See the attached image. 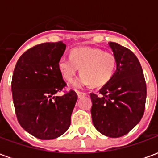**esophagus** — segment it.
Here are the masks:
<instances>
[{"mask_svg":"<svg viewBox=\"0 0 158 158\" xmlns=\"http://www.w3.org/2000/svg\"><path fill=\"white\" fill-rule=\"evenodd\" d=\"M77 95L79 98H81L83 96H87V92H83V91H77Z\"/></svg>","mask_w":158,"mask_h":158,"instance_id":"1","label":"esophagus"}]
</instances>
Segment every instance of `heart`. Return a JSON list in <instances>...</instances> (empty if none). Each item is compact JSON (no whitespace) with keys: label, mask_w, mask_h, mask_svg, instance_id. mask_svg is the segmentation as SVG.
Listing matches in <instances>:
<instances>
[{"label":"heart","mask_w":158,"mask_h":158,"mask_svg":"<svg viewBox=\"0 0 158 158\" xmlns=\"http://www.w3.org/2000/svg\"><path fill=\"white\" fill-rule=\"evenodd\" d=\"M116 67V56L113 52L94 47L73 49L70 57L62 56L58 61L59 71L68 82H72L80 69L82 74L74 82L76 88L89 84L95 86L105 85L112 79Z\"/></svg>","instance_id":"1"}]
</instances>
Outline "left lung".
Masks as SVG:
<instances>
[{"instance_id":"1","label":"left lung","mask_w":158,"mask_h":158,"mask_svg":"<svg viewBox=\"0 0 158 158\" xmlns=\"http://www.w3.org/2000/svg\"><path fill=\"white\" fill-rule=\"evenodd\" d=\"M116 56L117 69L99 94L90 93L93 124L100 133L112 138L124 135L142 118L146 84L142 68L129 49L109 42Z\"/></svg>"}]
</instances>
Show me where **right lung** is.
Segmentation results:
<instances>
[{
	"mask_svg": "<svg viewBox=\"0 0 158 158\" xmlns=\"http://www.w3.org/2000/svg\"><path fill=\"white\" fill-rule=\"evenodd\" d=\"M66 45L47 42L27 50L17 62L12 79L13 104L18 121L30 135L52 139L63 135L71 123L78 96L67 86L58 69Z\"/></svg>",
	"mask_w": 158,
	"mask_h": 158,
	"instance_id": "add662e5",
	"label": "right lung"
}]
</instances>
